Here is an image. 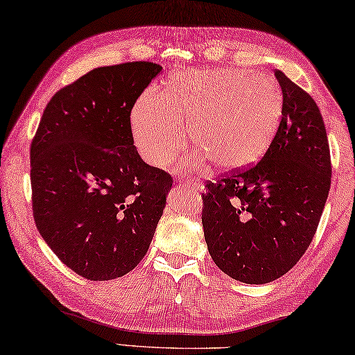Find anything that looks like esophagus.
<instances>
[{
	"label": "esophagus",
	"mask_w": 355,
	"mask_h": 355,
	"mask_svg": "<svg viewBox=\"0 0 355 355\" xmlns=\"http://www.w3.org/2000/svg\"><path fill=\"white\" fill-rule=\"evenodd\" d=\"M179 181V187L182 189H200V181H196V179H189L185 176H181L178 179Z\"/></svg>",
	"instance_id": "obj_1"
}]
</instances>
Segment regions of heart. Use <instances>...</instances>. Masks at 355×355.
Instances as JSON below:
<instances>
[{"label": "heart", "mask_w": 355, "mask_h": 355, "mask_svg": "<svg viewBox=\"0 0 355 355\" xmlns=\"http://www.w3.org/2000/svg\"><path fill=\"white\" fill-rule=\"evenodd\" d=\"M283 113V94L267 73L241 69H198L171 73L162 92L149 91L132 112L138 153L165 166L190 138L212 164L239 170L258 162L274 139Z\"/></svg>", "instance_id": "1"}]
</instances>
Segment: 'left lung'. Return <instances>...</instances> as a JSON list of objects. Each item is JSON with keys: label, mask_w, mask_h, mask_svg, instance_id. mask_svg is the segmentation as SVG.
Masks as SVG:
<instances>
[{"label": "left lung", "mask_w": 355, "mask_h": 355, "mask_svg": "<svg viewBox=\"0 0 355 355\" xmlns=\"http://www.w3.org/2000/svg\"><path fill=\"white\" fill-rule=\"evenodd\" d=\"M282 121L258 164L206 182L202 228L226 275L264 284L286 274L315 237L332 164L321 112L309 92L275 69Z\"/></svg>", "instance_id": "8db88e82"}]
</instances>
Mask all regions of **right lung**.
<instances>
[{
  "label": "right lung",
  "mask_w": 355,
  "mask_h": 355,
  "mask_svg": "<svg viewBox=\"0 0 355 355\" xmlns=\"http://www.w3.org/2000/svg\"><path fill=\"white\" fill-rule=\"evenodd\" d=\"M162 66L97 67L50 98L31 141L37 230L75 274L113 280L146 254L173 178L133 146L130 113Z\"/></svg>",
  "instance_id": "obj_1"
}]
</instances>
